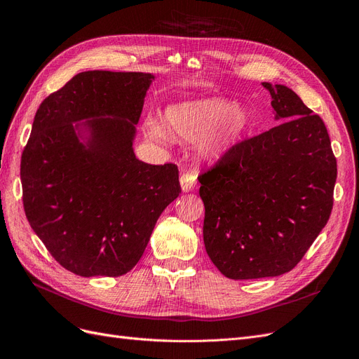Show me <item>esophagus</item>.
Wrapping results in <instances>:
<instances>
[{"label": "esophagus", "mask_w": 359, "mask_h": 359, "mask_svg": "<svg viewBox=\"0 0 359 359\" xmlns=\"http://www.w3.org/2000/svg\"><path fill=\"white\" fill-rule=\"evenodd\" d=\"M196 184V176L194 173H183L180 176V186L183 192H192Z\"/></svg>", "instance_id": "obj_1"}]
</instances>
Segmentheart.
<instances>
[{
  "label": "heart",
  "mask_w": 359,
  "mask_h": 359,
  "mask_svg": "<svg viewBox=\"0 0 359 359\" xmlns=\"http://www.w3.org/2000/svg\"><path fill=\"white\" fill-rule=\"evenodd\" d=\"M249 111L233 102L208 97L170 104L161 118L148 121L144 134L151 140L196 142L195 151L201 160L217 161L236 145L249 125Z\"/></svg>",
  "instance_id": "b5f03b06"
}]
</instances>
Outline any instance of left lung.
<instances>
[{"mask_svg": "<svg viewBox=\"0 0 359 359\" xmlns=\"http://www.w3.org/2000/svg\"><path fill=\"white\" fill-rule=\"evenodd\" d=\"M262 86L281 123L237 144L199 176L205 249L230 279L290 272L333 206L337 168L323 121L287 86Z\"/></svg>", "mask_w": 359, "mask_h": 359, "instance_id": "left-lung-1", "label": "left lung"}]
</instances>
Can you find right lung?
<instances>
[{
    "label": "right lung",
    "mask_w": 359,
    "mask_h": 359,
    "mask_svg": "<svg viewBox=\"0 0 359 359\" xmlns=\"http://www.w3.org/2000/svg\"><path fill=\"white\" fill-rule=\"evenodd\" d=\"M149 72L84 71L36 111L22 156L25 212L69 272L121 276L141 259L161 212L180 194L175 164L137 158Z\"/></svg>",
    "instance_id": "add662e5"
}]
</instances>
